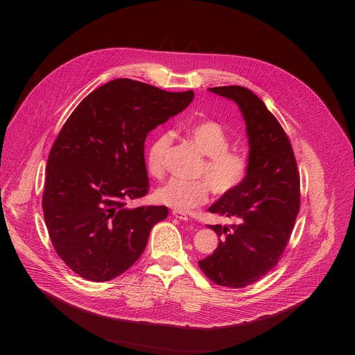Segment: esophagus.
I'll list each match as a JSON object with an SVG mask.
<instances>
[{
    "label": "esophagus",
    "mask_w": 355,
    "mask_h": 355,
    "mask_svg": "<svg viewBox=\"0 0 355 355\" xmlns=\"http://www.w3.org/2000/svg\"><path fill=\"white\" fill-rule=\"evenodd\" d=\"M173 216L174 218H177V219H180V220H188V215L185 214V212H182V211H173Z\"/></svg>",
    "instance_id": "obj_1"
}]
</instances>
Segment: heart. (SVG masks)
<instances>
[{
	"label": "heart",
	"instance_id": "1",
	"mask_svg": "<svg viewBox=\"0 0 355 355\" xmlns=\"http://www.w3.org/2000/svg\"><path fill=\"white\" fill-rule=\"evenodd\" d=\"M189 140L202 155L207 156L198 170V175L206 180H170L156 191L159 204L175 211H189L205 204L209 191L218 195H227L236 191L245 180L248 160L240 151L230 150V136L226 129L215 121H198L185 129ZM174 140L171 132L160 133L147 151V170L153 177H163L164 156Z\"/></svg>",
	"mask_w": 355,
	"mask_h": 355
}]
</instances>
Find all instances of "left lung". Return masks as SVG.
I'll return each mask as SVG.
<instances>
[{"instance_id": "left-lung-1", "label": "left lung", "mask_w": 355, "mask_h": 355, "mask_svg": "<svg viewBox=\"0 0 355 355\" xmlns=\"http://www.w3.org/2000/svg\"><path fill=\"white\" fill-rule=\"evenodd\" d=\"M209 91L233 101L241 112L248 173L236 191L209 207V212L237 223L208 226L220 241L199 267L218 285L243 288L264 277L286 247L299 212V174L286 133L254 92L240 85Z\"/></svg>"}]
</instances>
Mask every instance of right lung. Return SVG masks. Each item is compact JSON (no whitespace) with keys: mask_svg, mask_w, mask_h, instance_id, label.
I'll use <instances>...</instances> for the list:
<instances>
[{"mask_svg":"<svg viewBox=\"0 0 355 355\" xmlns=\"http://www.w3.org/2000/svg\"><path fill=\"white\" fill-rule=\"evenodd\" d=\"M193 92L116 78L87 95L50 150L43 215L59 257L80 277L110 281L141 256L167 207L129 208L148 191L144 140Z\"/></svg>","mask_w":355,"mask_h":355,"instance_id":"add662e5","label":"right lung"}]
</instances>
